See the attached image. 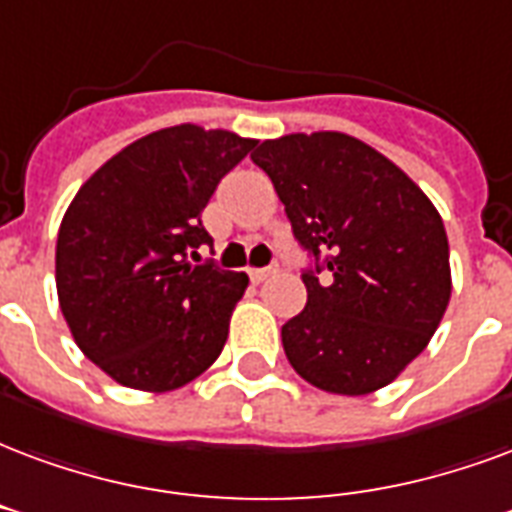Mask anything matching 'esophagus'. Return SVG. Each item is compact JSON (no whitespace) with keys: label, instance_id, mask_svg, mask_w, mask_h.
<instances>
[{"label":"esophagus","instance_id":"esophagus-1","mask_svg":"<svg viewBox=\"0 0 512 512\" xmlns=\"http://www.w3.org/2000/svg\"><path fill=\"white\" fill-rule=\"evenodd\" d=\"M276 271H279V268H276V263L274 266H266V268H249V279H252L255 285H260V282H266L268 276H274Z\"/></svg>","mask_w":512,"mask_h":512}]
</instances>
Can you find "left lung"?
Returning a JSON list of instances; mask_svg holds the SVG:
<instances>
[{"mask_svg": "<svg viewBox=\"0 0 512 512\" xmlns=\"http://www.w3.org/2000/svg\"><path fill=\"white\" fill-rule=\"evenodd\" d=\"M314 257L304 312L282 325L285 355L314 388L380 391L415 361L450 301L442 217L380 151L344 132H295L252 154Z\"/></svg>", "mask_w": 512, "mask_h": 512, "instance_id": "8db88e82", "label": "left lung"}]
</instances>
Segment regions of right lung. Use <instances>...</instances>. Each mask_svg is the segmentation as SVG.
<instances>
[{"label": "right lung", "mask_w": 512, "mask_h": 512, "mask_svg": "<svg viewBox=\"0 0 512 512\" xmlns=\"http://www.w3.org/2000/svg\"><path fill=\"white\" fill-rule=\"evenodd\" d=\"M257 140L179 124L105 162L56 238V293L75 344L119 385L176 391L217 361L249 276L200 263L203 208Z\"/></svg>", "instance_id": "obj_1"}]
</instances>
